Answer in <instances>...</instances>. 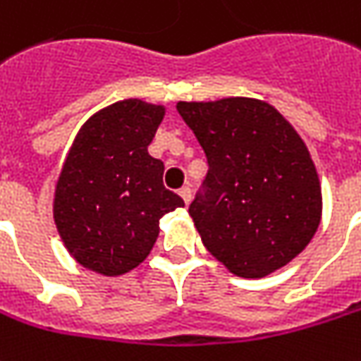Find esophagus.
<instances>
[{"instance_id":"obj_1","label":"esophagus","mask_w":361,"mask_h":361,"mask_svg":"<svg viewBox=\"0 0 361 361\" xmlns=\"http://www.w3.org/2000/svg\"><path fill=\"white\" fill-rule=\"evenodd\" d=\"M180 195H181V200L185 201V203H190L191 201V190L188 188V185H185V188H181Z\"/></svg>"}]
</instances>
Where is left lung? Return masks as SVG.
Here are the masks:
<instances>
[{
  "label": "left lung",
  "mask_w": 361,
  "mask_h": 361,
  "mask_svg": "<svg viewBox=\"0 0 361 361\" xmlns=\"http://www.w3.org/2000/svg\"><path fill=\"white\" fill-rule=\"evenodd\" d=\"M176 109L209 166L190 205L207 251L245 279L290 263L322 215L320 181L302 138L279 110L252 98Z\"/></svg>",
  "instance_id": "1"
}]
</instances>
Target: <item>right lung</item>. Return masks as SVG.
<instances>
[{"label":"right lung","mask_w":361,"mask_h":361,"mask_svg":"<svg viewBox=\"0 0 361 361\" xmlns=\"http://www.w3.org/2000/svg\"><path fill=\"white\" fill-rule=\"evenodd\" d=\"M161 118L164 106L122 100L88 120L68 152L53 213L68 252L90 271L116 276L138 267L161 217L183 205L148 154Z\"/></svg>","instance_id":"1"}]
</instances>
